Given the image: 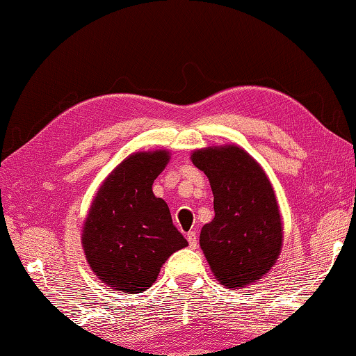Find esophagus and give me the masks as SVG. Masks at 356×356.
<instances>
[{"label": "esophagus", "mask_w": 356, "mask_h": 356, "mask_svg": "<svg viewBox=\"0 0 356 356\" xmlns=\"http://www.w3.org/2000/svg\"><path fill=\"white\" fill-rule=\"evenodd\" d=\"M187 240H188V245L190 248H196L198 246V235H196V232H188L187 233Z\"/></svg>", "instance_id": "1"}]
</instances>
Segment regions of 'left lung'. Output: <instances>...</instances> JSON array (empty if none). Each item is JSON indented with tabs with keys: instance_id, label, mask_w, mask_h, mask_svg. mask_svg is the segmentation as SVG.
Wrapping results in <instances>:
<instances>
[{
	"instance_id": "obj_1",
	"label": "left lung",
	"mask_w": 356,
	"mask_h": 356,
	"mask_svg": "<svg viewBox=\"0 0 356 356\" xmlns=\"http://www.w3.org/2000/svg\"><path fill=\"white\" fill-rule=\"evenodd\" d=\"M192 161L209 179L214 219L201 229L200 246L216 278L230 288L261 280L281 251L283 229L272 184L240 147L193 152Z\"/></svg>"
}]
</instances>
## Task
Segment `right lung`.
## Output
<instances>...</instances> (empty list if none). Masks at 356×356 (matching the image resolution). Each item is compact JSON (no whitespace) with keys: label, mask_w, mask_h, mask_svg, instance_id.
Returning a JSON list of instances; mask_svg holds the SVG:
<instances>
[{"label":"right lung","mask_w":356,"mask_h":356,"mask_svg":"<svg viewBox=\"0 0 356 356\" xmlns=\"http://www.w3.org/2000/svg\"><path fill=\"white\" fill-rule=\"evenodd\" d=\"M168 161L164 150L127 156L92 201L83 248L94 273L111 289L126 294L148 289L168 257L188 246L166 201L152 192Z\"/></svg>","instance_id":"right-lung-1"}]
</instances>
